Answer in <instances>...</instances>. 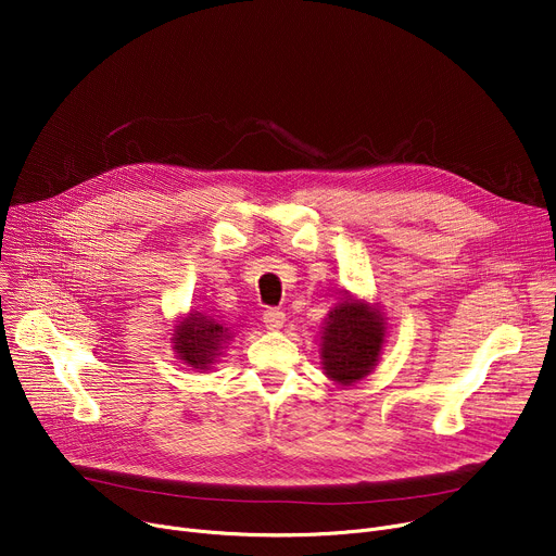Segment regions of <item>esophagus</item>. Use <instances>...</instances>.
Listing matches in <instances>:
<instances>
[{"label": "esophagus", "instance_id": "esophagus-1", "mask_svg": "<svg viewBox=\"0 0 556 556\" xmlns=\"http://www.w3.org/2000/svg\"><path fill=\"white\" fill-rule=\"evenodd\" d=\"M286 323V313L279 308H266L263 311V325H266L270 331L281 329Z\"/></svg>", "mask_w": 556, "mask_h": 556}]
</instances>
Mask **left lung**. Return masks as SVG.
<instances>
[{"label":"left lung","instance_id":"8db88e82","mask_svg":"<svg viewBox=\"0 0 556 556\" xmlns=\"http://www.w3.org/2000/svg\"><path fill=\"white\" fill-rule=\"evenodd\" d=\"M383 317L367 304H338L323 333V363L327 376L340 386H352L367 376L383 346Z\"/></svg>","mask_w":556,"mask_h":556}]
</instances>
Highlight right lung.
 <instances>
[{
    "label": "right lung",
    "instance_id": "obj_1",
    "mask_svg": "<svg viewBox=\"0 0 556 556\" xmlns=\"http://www.w3.org/2000/svg\"><path fill=\"white\" fill-rule=\"evenodd\" d=\"M227 331L229 329L216 323L214 317L191 313L185 323H180L178 329H175L173 342L175 349H178L180 361H185L191 367L204 369L218 356L216 352L220 349L223 340L229 338Z\"/></svg>",
    "mask_w": 556,
    "mask_h": 556
}]
</instances>
